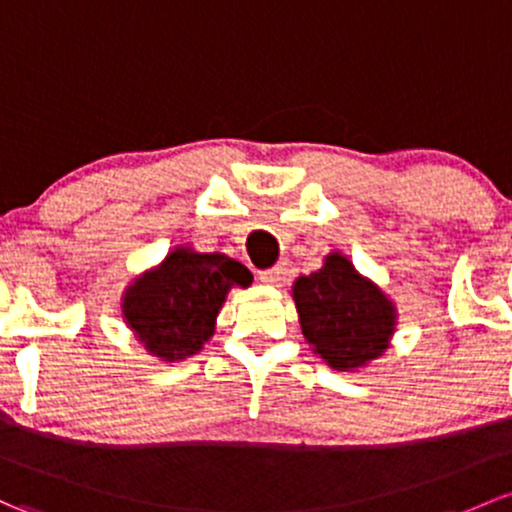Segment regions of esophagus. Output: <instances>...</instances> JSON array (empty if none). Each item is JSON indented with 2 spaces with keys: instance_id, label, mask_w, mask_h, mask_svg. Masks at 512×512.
<instances>
[{
  "instance_id": "obj_1",
  "label": "esophagus",
  "mask_w": 512,
  "mask_h": 512,
  "mask_svg": "<svg viewBox=\"0 0 512 512\" xmlns=\"http://www.w3.org/2000/svg\"><path fill=\"white\" fill-rule=\"evenodd\" d=\"M287 274H289L287 262H277V265L270 267V270H262L260 279L262 282L272 284V287H282V284L287 282Z\"/></svg>"
}]
</instances>
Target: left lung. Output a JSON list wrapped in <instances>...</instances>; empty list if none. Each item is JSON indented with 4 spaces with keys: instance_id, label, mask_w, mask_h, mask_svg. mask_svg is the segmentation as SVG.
I'll use <instances>...</instances> for the list:
<instances>
[{
    "instance_id": "obj_1",
    "label": "left lung",
    "mask_w": 512,
    "mask_h": 512,
    "mask_svg": "<svg viewBox=\"0 0 512 512\" xmlns=\"http://www.w3.org/2000/svg\"><path fill=\"white\" fill-rule=\"evenodd\" d=\"M301 333L331 368L365 365L387 348L395 326L392 306L341 255L294 284Z\"/></svg>"
}]
</instances>
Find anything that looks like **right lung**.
<instances>
[{
  "mask_svg": "<svg viewBox=\"0 0 512 512\" xmlns=\"http://www.w3.org/2000/svg\"><path fill=\"white\" fill-rule=\"evenodd\" d=\"M252 274L218 252L176 250L159 270L144 274L122 301L129 328L147 351L166 360L196 353L213 336V321L233 284Z\"/></svg>",
  "mask_w": 512,
  "mask_h": 512,
  "instance_id": "right-lung-1",
  "label": "right lung"
}]
</instances>
